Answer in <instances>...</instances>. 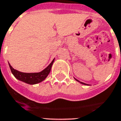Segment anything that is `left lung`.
<instances>
[{
  "label": "left lung",
  "instance_id": "left-lung-1",
  "mask_svg": "<svg viewBox=\"0 0 121 121\" xmlns=\"http://www.w3.org/2000/svg\"><path fill=\"white\" fill-rule=\"evenodd\" d=\"M74 79H75V80H76V81H77L79 82H80V83H81V84H82V85H88V84H86V83H84V82H80V81H78L77 79H76V78H74Z\"/></svg>",
  "mask_w": 121,
  "mask_h": 121
}]
</instances>
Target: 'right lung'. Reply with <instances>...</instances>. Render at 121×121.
I'll return each instance as SVG.
<instances>
[{
  "instance_id": "obj_1",
  "label": "right lung",
  "mask_w": 121,
  "mask_h": 121,
  "mask_svg": "<svg viewBox=\"0 0 121 121\" xmlns=\"http://www.w3.org/2000/svg\"><path fill=\"white\" fill-rule=\"evenodd\" d=\"M54 61H55V59L52 60L51 64L47 68H45L43 70L40 71L39 73H22L13 69L12 66L10 65V63H9V65L11 70V73L14 76V77L17 78L18 80L24 82L25 83L29 84V85H35V84L43 81L47 77L48 74L51 72V67Z\"/></svg>"
}]
</instances>
